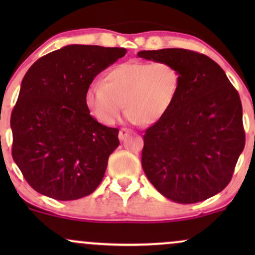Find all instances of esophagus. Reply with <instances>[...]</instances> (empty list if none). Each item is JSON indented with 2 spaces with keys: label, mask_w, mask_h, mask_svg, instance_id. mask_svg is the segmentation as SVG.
Returning a JSON list of instances; mask_svg holds the SVG:
<instances>
[{
  "label": "esophagus",
  "mask_w": 255,
  "mask_h": 255,
  "mask_svg": "<svg viewBox=\"0 0 255 255\" xmlns=\"http://www.w3.org/2000/svg\"><path fill=\"white\" fill-rule=\"evenodd\" d=\"M131 134V130L130 129H127V128H121L119 131V139L121 140V141H124L127 136H129Z\"/></svg>",
  "instance_id": "obj_1"
}]
</instances>
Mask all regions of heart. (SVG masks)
<instances>
[{
    "instance_id": "heart-1",
    "label": "heart",
    "mask_w": 255,
    "mask_h": 255,
    "mask_svg": "<svg viewBox=\"0 0 255 255\" xmlns=\"http://www.w3.org/2000/svg\"><path fill=\"white\" fill-rule=\"evenodd\" d=\"M182 75L168 61H128L107 73L103 81H92L85 92V104L102 125L111 126L122 108L130 122L154 125L174 107Z\"/></svg>"
}]
</instances>
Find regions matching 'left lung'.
Listing matches in <instances>:
<instances>
[{
  "instance_id": "obj_1",
  "label": "left lung",
  "mask_w": 255,
  "mask_h": 255,
  "mask_svg": "<svg viewBox=\"0 0 255 255\" xmlns=\"http://www.w3.org/2000/svg\"><path fill=\"white\" fill-rule=\"evenodd\" d=\"M137 56L174 63L182 75L174 107L145 131L141 165L148 181L174 203L194 204L218 194L245 147L238 91L203 54L160 49Z\"/></svg>"
}]
</instances>
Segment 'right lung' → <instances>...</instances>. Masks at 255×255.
I'll list each match as a JSON object with an SVG mask.
<instances>
[{"label": "right lung", "instance_id": "1", "mask_svg": "<svg viewBox=\"0 0 255 255\" xmlns=\"http://www.w3.org/2000/svg\"><path fill=\"white\" fill-rule=\"evenodd\" d=\"M126 52L71 44L40 57L25 74L10 118L11 154L34 191L77 200L102 182L120 145L119 129L92 118L84 97L96 75Z\"/></svg>", "mask_w": 255, "mask_h": 255}]
</instances>
